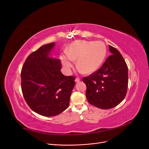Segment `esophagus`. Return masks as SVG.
<instances>
[{
  "mask_svg": "<svg viewBox=\"0 0 149 149\" xmlns=\"http://www.w3.org/2000/svg\"><path fill=\"white\" fill-rule=\"evenodd\" d=\"M80 81V78H78V77H77V78H76V79H75V81L76 82V83H78V82H79Z\"/></svg>",
  "mask_w": 149,
  "mask_h": 149,
  "instance_id": "obj_1",
  "label": "esophagus"
}]
</instances>
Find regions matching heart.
Returning <instances> with one entry per match:
<instances>
[{"label": "heart", "mask_w": 149, "mask_h": 149, "mask_svg": "<svg viewBox=\"0 0 149 149\" xmlns=\"http://www.w3.org/2000/svg\"><path fill=\"white\" fill-rule=\"evenodd\" d=\"M107 48L100 41L77 40L68 47L66 53L61 54L60 60L66 69H70L77 60V66L84 73L91 74L97 71L105 60Z\"/></svg>", "instance_id": "obj_1"}]
</instances>
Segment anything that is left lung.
<instances>
[{
    "mask_svg": "<svg viewBox=\"0 0 149 149\" xmlns=\"http://www.w3.org/2000/svg\"><path fill=\"white\" fill-rule=\"evenodd\" d=\"M112 55L100 69L83 78L86 85V96L89 104L102 109L118 106L126 96L128 68L120 52L111 45Z\"/></svg>",
    "mask_w": 149,
    "mask_h": 149,
    "instance_id": "obj_1",
    "label": "left lung"
}]
</instances>
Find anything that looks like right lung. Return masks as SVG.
Returning <instances> with one entry per match:
<instances>
[{"mask_svg": "<svg viewBox=\"0 0 149 149\" xmlns=\"http://www.w3.org/2000/svg\"><path fill=\"white\" fill-rule=\"evenodd\" d=\"M55 42L46 44L26 58L21 71V88L31 110L47 117L55 116L70 104L75 77L60 71V60L48 56Z\"/></svg>", "mask_w": 149, "mask_h": 149, "instance_id": "1", "label": "right lung"}]
</instances>
